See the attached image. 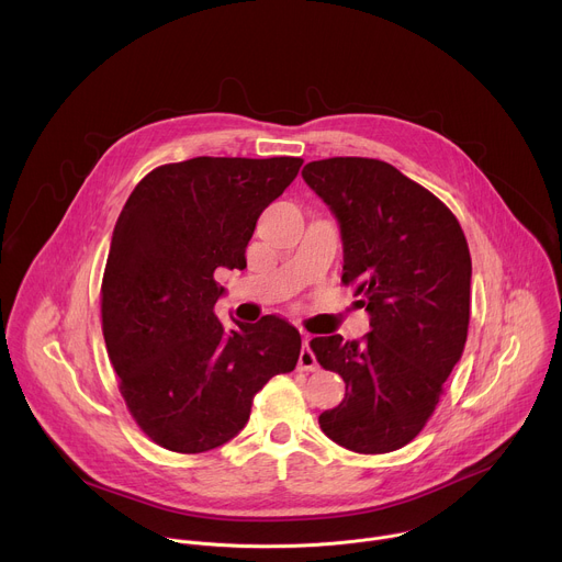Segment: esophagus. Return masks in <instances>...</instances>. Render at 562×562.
I'll return each instance as SVG.
<instances>
[{
  "label": "esophagus",
  "mask_w": 562,
  "mask_h": 562,
  "mask_svg": "<svg viewBox=\"0 0 562 562\" xmlns=\"http://www.w3.org/2000/svg\"><path fill=\"white\" fill-rule=\"evenodd\" d=\"M310 340H312L310 334H302V349H300L297 368L304 370V372H316L318 370V361H316V353H314Z\"/></svg>",
  "instance_id": "34e87169"
}]
</instances>
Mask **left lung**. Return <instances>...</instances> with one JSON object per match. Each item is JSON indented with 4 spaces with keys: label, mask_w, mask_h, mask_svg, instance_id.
<instances>
[{
    "label": "left lung",
    "mask_w": 562,
    "mask_h": 562,
    "mask_svg": "<svg viewBox=\"0 0 562 562\" xmlns=\"http://www.w3.org/2000/svg\"><path fill=\"white\" fill-rule=\"evenodd\" d=\"M302 179L340 228L342 282L356 284L370 334L312 340L345 398L318 417L347 450L376 454L411 443L462 359L471 321V252L443 203L376 159L334 157L304 166Z\"/></svg>",
    "instance_id": "left-lung-1"
}]
</instances>
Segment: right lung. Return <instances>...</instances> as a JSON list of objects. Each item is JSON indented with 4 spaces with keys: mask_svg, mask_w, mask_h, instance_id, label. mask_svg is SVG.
Listing matches in <instances>:
<instances>
[{
    "mask_svg": "<svg viewBox=\"0 0 562 562\" xmlns=\"http://www.w3.org/2000/svg\"><path fill=\"white\" fill-rule=\"evenodd\" d=\"M300 166L196 157L151 170L125 201L103 276V336L132 417L168 450L231 441L252 396L297 363L289 321L222 325L215 271L246 267L255 224Z\"/></svg>",
    "mask_w": 562,
    "mask_h": 562,
    "instance_id": "add662e5",
    "label": "right lung"
}]
</instances>
